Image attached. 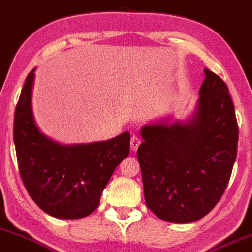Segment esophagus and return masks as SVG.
I'll return each mask as SVG.
<instances>
[{
    "mask_svg": "<svg viewBox=\"0 0 252 252\" xmlns=\"http://www.w3.org/2000/svg\"><path fill=\"white\" fill-rule=\"evenodd\" d=\"M140 144V139L137 136H133L131 138V142H129V145H131V150L132 151H136L138 147Z\"/></svg>",
    "mask_w": 252,
    "mask_h": 252,
    "instance_id": "34e87169",
    "label": "esophagus"
}]
</instances>
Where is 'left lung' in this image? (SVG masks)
Masks as SVG:
<instances>
[{
  "mask_svg": "<svg viewBox=\"0 0 252 252\" xmlns=\"http://www.w3.org/2000/svg\"><path fill=\"white\" fill-rule=\"evenodd\" d=\"M193 113L147 124L137 150L144 197L161 220L189 223L218 204L237 158L238 126L228 88L204 68Z\"/></svg>",
  "mask_w": 252,
  "mask_h": 252,
  "instance_id": "obj_1",
  "label": "left lung"
}]
</instances>
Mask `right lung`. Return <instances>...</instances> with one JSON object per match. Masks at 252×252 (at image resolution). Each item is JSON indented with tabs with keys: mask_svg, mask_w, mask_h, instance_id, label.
<instances>
[{
	"mask_svg": "<svg viewBox=\"0 0 252 252\" xmlns=\"http://www.w3.org/2000/svg\"><path fill=\"white\" fill-rule=\"evenodd\" d=\"M32 69L14 115V144L21 179L31 198L58 219H82L98 207L105 185L129 154V133L104 142L61 144L45 136L32 110Z\"/></svg>",
	"mask_w": 252,
	"mask_h": 252,
	"instance_id": "right-lung-1",
	"label": "right lung"
}]
</instances>
